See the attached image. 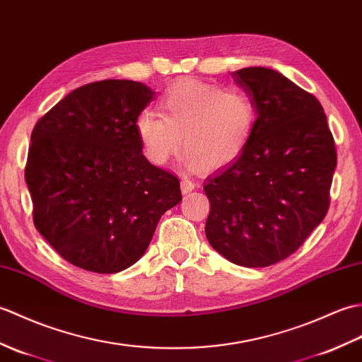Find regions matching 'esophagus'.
<instances>
[{
  "instance_id": "34e87169",
  "label": "esophagus",
  "mask_w": 362,
  "mask_h": 362,
  "mask_svg": "<svg viewBox=\"0 0 362 362\" xmlns=\"http://www.w3.org/2000/svg\"><path fill=\"white\" fill-rule=\"evenodd\" d=\"M195 189V184L192 182L189 178H184V180H181V192L184 195L186 194H190L192 190Z\"/></svg>"
}]
</instances>
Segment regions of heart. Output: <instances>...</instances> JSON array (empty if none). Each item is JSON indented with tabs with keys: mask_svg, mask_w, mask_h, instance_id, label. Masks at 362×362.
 <instances>
[{
	"mask_svg": "<svg viewBox=\"0 0 362 362\" xmlns=\"http://www.w3.org/2000/svg\"><path fill=\"white\" fill-rule=\"evenodd\" d=\"M159 113L142 111L134 124L144 156L156 167L182 146L181 163L189 170H220L243 155L255 128V107L246 93L197 78L167 88Z\"/></svg>",
	"mask_w": 362,
	"mask_h": 362,
	"instance_id": "heart-1",
	"label": "heart"
}]
</instances>
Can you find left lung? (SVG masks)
<instances>
[{"label": "left lung", "mask_w": 362, "mask_h": 362, "mask_svg": "<svg viewBox=\"0 0 362 362\" xmlns=\"http://www.w3.org/2000/svg\"><path fill=\"white\" fill-rule=\"evenodd\" d=\"M255 107L251 142L209 176V243L224 259L263 268L296 252L330 204L336 148L324 108L280 72H230Z\"/></svg>", "instance_id": "1"}]
</instances>
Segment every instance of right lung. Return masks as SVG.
I'll list each match as a JSON object with an SVG mask.
<instances>
[{
  "label": "right lung",
  "mask_w": 362,
  "mask_h": 362,
  "mask_svg": "<svg viewBox=\"0 0 362 362\" xmlns=\"http://www.w3.org/2000/svg\"><path fill=\"white\" fill-rule=\"evenodd\" d=\"M153 98L141 82L102 80L71 91L34 127L24 178L35 228L74 267L130 268L181 202L178 178L148 163L136 134Z\"/></svg>",
  "instance_id": "right-lung-1"
}]
</instances>
